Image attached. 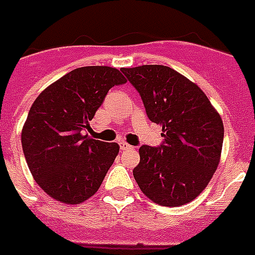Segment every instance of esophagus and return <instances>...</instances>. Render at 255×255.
I'll use <instances>...</instances> for the list:
<instances>
[{
	"label": "esophagus",
	"instance_id": "obj_1",
	"mask_svg": "<svg viewBox=\"0 0 255 255\" xmlns=\"http://www.w3.org/2000/svg\"><path fill=\"white\" fill-rule=\"evenodd\" d=\"M119 147H121V149H122V151H125V149H130V148H133L130 145V144H128V142H125V141L119 142Z\"/></svg>",
	"mask_w": 255,
	"mask_h": 255
}]
</instances>
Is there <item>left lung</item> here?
<instances>
[{
	"label": "left lung",
	"mask_w": 255,
	"mask_h": 255,
	"mask_svg": "<svg viewBox=\"0 0 255 255\" xmlns=\"http://www.w3.org/2000/svg\"><path fill=\"white\" fill-rule=\"evenodd\" d=\"M149 121L162 126L160 147L141 145L133 176L147 198L176 207L207 187L221 158L223 119L199 86L159 64L122 68Z\"/></svg>",
	"instance_id": "obj_1"
}]
</instances>
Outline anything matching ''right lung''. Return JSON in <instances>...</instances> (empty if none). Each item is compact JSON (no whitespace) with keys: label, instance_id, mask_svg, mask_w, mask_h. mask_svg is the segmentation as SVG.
<instances>
[{"label":"right lung","instance_id":"1","mask_svg":"<svg viewBox=\"0 0 255 255\" xmlns=\"http://www.w3.org/2000/svg\"><path fill=\"white\" fill-rule=\"evenodd\" d=\"M125 82L113 67H81L49 85L32 103L21 147L34 180L50 198L79 205L100 188L119 145L90 138L84 130L108 90Z\"/></svg>","mask_w":255,"mask_h":255}]
</instances>
